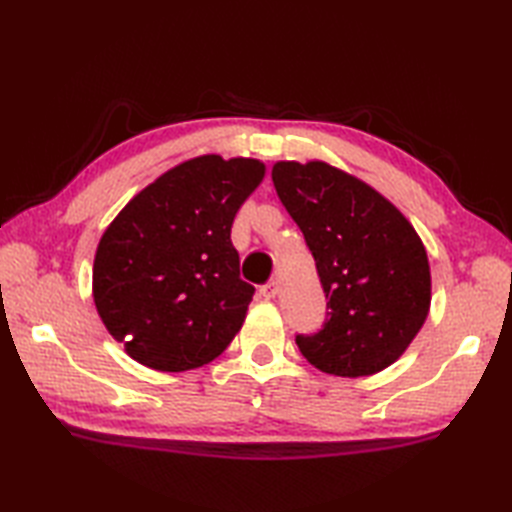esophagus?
Segmentation results:
<instances>
[{
    "instance_id": "esophagus-1",
    "label": "esophagus",
    "mask_w": 512,
    "mask_h": 512,
    "mask_svg": "<svg viewBox=\"0 0 512 512\" xmlns=\"http://www.w3.org/2000/svg\"><path fill=\"white\" fill-rule=\"evenodd\" d=\"M259 292H262L264 299H275L279 295V284L277 281H268V284L259 288Z\"/></svg>"
}]
</instances>
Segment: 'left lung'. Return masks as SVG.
Returning a JSON list of instances; mask_svg holds the SVG:
<instances>
[{
	"label": "left lung",
	"instance_id": "8db88e82",
	"mask_svg": "<svg viewBox=\"0 0 512 512\" xmlns=\"http://www.w3.org/2000/svg\"><path fill=\"white\" fill-rule=\"evenodd\" d=\"M273 182L306 237L330 310L317 334H297L301 354L343 378L396 363L431 306L416 228L376 189L328 162H275Z\"/></svg>",
	"mask_w": 512,
	"mask_h": 512
}]
</instances>
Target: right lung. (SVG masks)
Listing matches in <instances>:
<instances>
[{"instance_id": "add662e5", "label": "right lung", "mask_w": 512, "mask_h": 512, "mask_svg": "<svg viewBox=\"0 0 512 512\" xmlns=\"http://www.w3.org/2000/svg\"><path fill=\"white\" fill-rule=\"evenodd\" d=\"M264 173L255 158H191L134 195L105 228L94 303L134 361L187 372L231 345L255 292L239 279L231 226Z\"/></svg>"}]
</instances>
